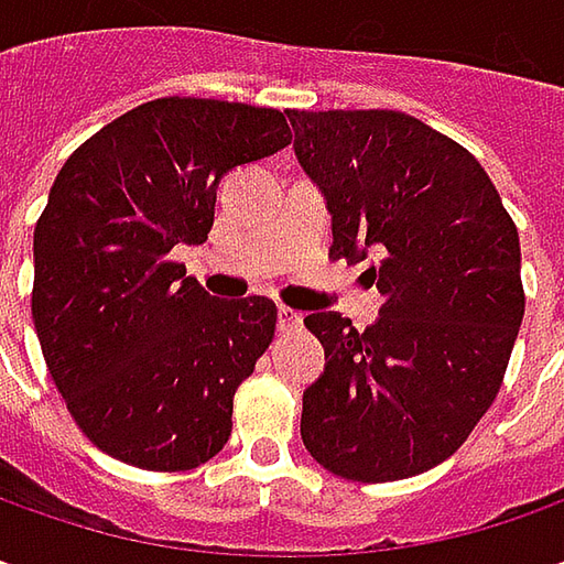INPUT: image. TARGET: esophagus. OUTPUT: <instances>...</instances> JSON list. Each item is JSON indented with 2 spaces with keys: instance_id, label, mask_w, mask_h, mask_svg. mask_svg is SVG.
I'll return each mask as SVG.
<instances>
[{
  "instance_id": "34e87169",
  "label": "esophagus",
  "mask_w": 564,
  "mask_h": 564,
  "mask_svg": "<svg viewBox=\"0 0 564 564\" xmlns=\"http://www.w3.org/2000/svg\"><path fill=\"white\" fill-rule=\"evenodd\" d=\"M304 326V316L292 307H279V333H297Z\"/></svg>"
}]
</instances>
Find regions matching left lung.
Here are the masks:
<instances>
[{
	"instance_id": "1",
	"label": "left lung",
	"mask_w": 564,
	"mask_h": 564,
	"mask_svg": "<svg viewBox=\"0 0 564 564\" xmlns=\"http://www.w3.org/2000/svg\"><path fill=\"white\" fill-rule=\"evenodd\" d=\"M289 119L333 213L329 257L377 250L382 294L367 329L336 311L304 316L329 360L304 392L301 440L345 480L414 477L458 452L499 395L524 319L518 228L484 165L414 116Z\"/></svg>"
}]
</instances>
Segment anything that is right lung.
<instances>
[{
    "mask_svg": "<svg viewBox=\"0 0 564 564\" xmlns=\"http://www.w3.org/2000/svg\"><path fill=\"white\" fill-rule=\"evenodd\" d=\"M289 143L279 109L163 97L99 128L55 175L33 228V326L55 389L106 455L172 474L228 443L275 304L219 301L169 253L204 245L226 172Z\"/></svg>",
    "mask_w": 564,
    "mask_h": 564,
    "instance_id": "add662e5",
    "label": "right lung"
}]
</instances>
